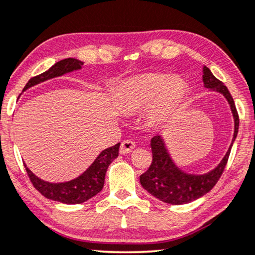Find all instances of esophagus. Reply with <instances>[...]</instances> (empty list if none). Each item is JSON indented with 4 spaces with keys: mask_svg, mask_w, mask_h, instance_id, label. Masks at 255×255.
<instances>
[{
    "mask_svg": "<svg viewBox=\"0 0 255 255\" xmlns=\"http://www.w3.org/2000/svg\"><path fill=\"white\" fill-rule=\"evenodd\" d=\"M135 148V143L130 140H125L120 146V154H129Z\"/></svg>",
    "mask_w": 255,
    "mask_h": 255,
    "instance_id": "34e87169",
    "label": "esophagus"
}]
</instances>
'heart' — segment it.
<instances>
[{
	"mask_svg": "<svg viewBox=\"0 0 255 255\" xmlns=\"http://www.w3.org/2000/svg\"><path fill=\"white\" fill-rule=\"evenodd\" d=\"M186 83L179 77L147 73L127 80L121 87L120 106L125 112L149 107V120L166 124L178 114L187 98Z\"/></svg>",
	"mask_w": 255,
	"mask_h": 255,
	"instance_id": "heart-1",
	"label": "heart"
}]
</instances>
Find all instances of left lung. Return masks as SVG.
<instances>
[{"label": "left lung", "instance_id": "1", "mask_svg": "<svg viewBox=\"0 0 255 255\" xmlns=\"http://www.w3.org/2000/svg\"><path fill=\"white\" fill-rule=\"evenodd\" d=\"M202 82L206 88L220 93L227 100L234 119L233 138H232V143L226 154L215 168L205 174H191L183 172L174 163L168 150L166 149L165 142H163L161 135L151 137L150 147L151 153H153V160H151V165L147 172H144L140 176V182L141 186L148 193L166 204H188V202L194 201V200L207 194L220 179L221 174L226 167L231 148L233 146L238 130H239V117H238L233 98L228 92L227 87L221 81H219L206 66L202 69Z\"/></svg>", "mask_w": 255, "mask_h": 255}]
</instances>
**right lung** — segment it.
Masks as SVG:
<instances>
[{
    "instance_id": "add662e5",
    "label": "right lung",
    "mask_w": 255,
    "mask_h": 255,
    "mask_svg": "<svg viewBox=\"0 0 255 255\" xmlns=\"http://www.w3.org/2000/svg\"><path fill=\"white\" fill-rule=\"evenodd\" d=\"M82 66V61L73 59V57L61 60L54 64V66H51L44 73H42L35 77H31L23 88V92L31 88V87L38 85V83L47 81V80L62 76L67 73L74 72V70L81 69ZM119 147H120V143H117L113 147L106 148L105 150H102L99 154L98 157L94 160V162L81 175L66 182L44 181V180L37 178L27 166L24 165V167L28 173L29 179H30V181L35 188L42 195L46 196L47 199L62 202V204L67 205L82 204V202L92 199L93 196H95L98 193L102 191L105 183L106 172H107L108 167L113 162V160H115L118 157Z\"/></svg>"
}]
</instances>
